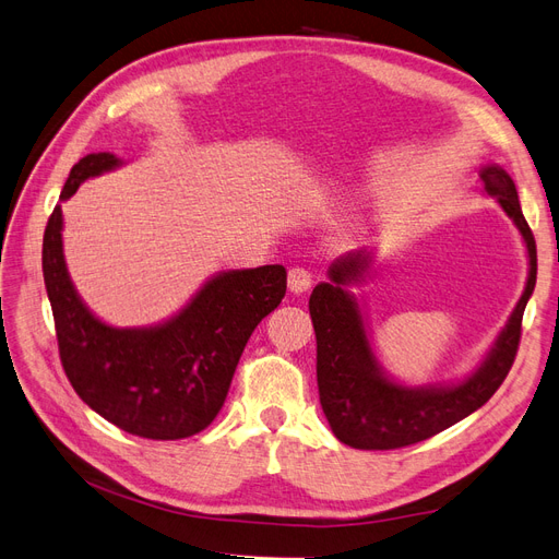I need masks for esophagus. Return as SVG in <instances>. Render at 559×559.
<instances>
[{
  "label": "esophagus",
  "mask_w": 559,
  "mask_h": 559,
  "mask_svg": "<svg viewBox=\"0 0 559 559\" xmlns=\"http://www.w3.org/2000/svg\"><path fill=\"white\" fill-rule=\"evenodd\" d=\"M312 280H314V275H312V270H308V267L296 265V267L289 270V289L294 294L308 292L310 286H312Z\"/></svg>",
  "instance_id": "obj_1"
}]
</instances>
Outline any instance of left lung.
Instances as JSON below:
<instances>
[{
	"mask_svg": "<svg viewBox=\"0 0 559 559\" xmlns=\"http://www.w3.org/2000/svg\"><path fill=\"white\" fill-rule=\"evenodd\" d=\"M480 179L522 233L530 253V280L492 352L468 380L441 389H408L380 373L357 300L345 292V284L366 270V253L333 263L331 282L314 286L310 317L317 335L319 401L341 443L357 450H396L427 441L478 411L509 376L520 347L522 314L536 284V242L522 216L513 179L497 165L485 167Z\"/></svg>",
	"mask_w": 559,
	"mask_h": 559,
	"instance_id": "obj_1",
	"label": "left lung"
}]
</instances>
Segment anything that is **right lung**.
<instances>
[{
    "label": "right lung",
    "instance_id": "obj_1",
    "mask_svg": "<svg viewBox=\"0 0 559 559\" xmlns=\"http://www.w3.org/2000/svg\"><path fill=\"white\" fill-rule=\"evenodd\" d=\"M118 165L88 154L64 181L70 200L81 181ZM60 202L44 230L41 267L67 380L111 425L151 441H177L212 425L249 335L286 294L284 265L230 270L210 280L175 319L154 329H111L76 296L62 257Z\"/></svg>",
    "mask_w": 559,
    "mask_h": 559
}]
</instances>
